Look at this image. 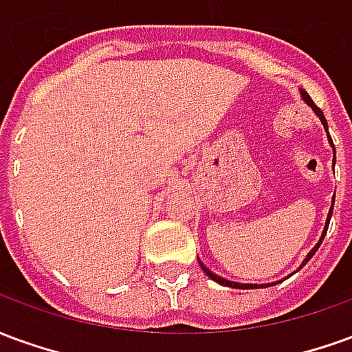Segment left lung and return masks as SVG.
Instances as JSON below:
<instances>
[{"label": "left lung", "instance_id": "left-lung-1", "mask_svg": "<svg viewBox=\"0 0 352 352\" xmlns=\"http://www.w3.org/2000/svg\"><path fill=\"white\" fill-rule=\"evenodd\" d=\"M300 92H302V100L305 101V103H307V105H309V107L313 109V111H315V113H317V116H318V118H320V122H322V126H324L326 131H328V124H326V118H324V115H322V111H320V109H318L317 105H315V103H313V100H311V98H309V94L305 92V90H300ZM330 145L333 146L332 138H330ZM333 164H336V146H333ZM332 211H333V204H332V207H330V213H328V221H326L324 232H322V237H320V241H318V243L315 245V247H313V249H311V252H309V254H307V258L303 260V264H302V265H305V264H307V262H309L311 256H313V254H315V252H317V249H318V247H320V243H322V239H324L326 232H328V224H330V219H332ZM198 262H199V260H198ZM199 265H201V270H204V273H206V275H207V277H209V279L217 280V283H221V285H224V287H232V288H258V287H272V285H241V283H234V280L224 279V277H219V275H217V273L209 272V270H207L206 265L201 264V262H199Z\"/></svg>", "mask_w": 352, "mask_h": 352}]
</instances>
